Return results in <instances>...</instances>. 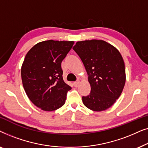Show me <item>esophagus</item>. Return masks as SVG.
Instances as JSON below:
<instances>
[{"instance_id": "esophagus-1", "label": "esophagus", "mask_w": 148, "mask_h": 148, "mask_svg": "<svg viewBox=\"0 0 148 148\" xmlns=\"http://www.w3.org/2000/svg\"><path fill=\"white\" fill-rule=\"evenodd\" d=\"M79 81H77V82H75L73 83V85L75 87H77L79 86Z\"/></svg>"}]
</instances>
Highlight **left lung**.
<instances>
[{
  "mask_svg": "<svg viewBox=\"0 0 148 148\" xmlns=\"http://www.w3.org/2000/svg\"><path fill=\"white\" fill-rule=\"evenodd\" d=\"M73 49L88 75L91 92L82 97L84 104L94 111L112 106L121 96L126 76L124 60L118 50L103 40L77 42Z\"/></svg>",
  "mask_w": 148,
  "mask_h": 148,
  "instance_id": "obj_1",
  "label": "left lung"
}]
</instances>
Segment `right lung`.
<instances>
[{
	"mask_svg": "<svg viewBox=\"0 0 148 148\" xmlns=\"http://www.w3.org/2000/svg\"><path fill=\"white\" fill-rule=\"evenodd\" d=\"M73 41L50 40L36 44L26 54L21 66L23 88L31 102L45 111L60 108L71 88L62 78L61 62Z\"/></svg>",
	"mask_w": 148,
	"mask_h": 148,
	"instance_id": "obj_1",
	"label": "right lung"
}]
</instances>
